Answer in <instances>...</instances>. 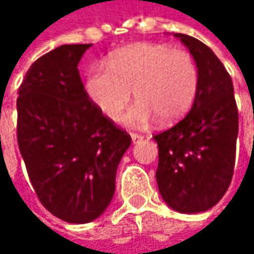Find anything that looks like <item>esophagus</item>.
I'll list each match as a JSON object with an SVG mask.
<instances>
[{
    "label": "esophagus",
    "mask_w": 254,
    "mask_h": 254,
    "mask_svg": "<svg viewBox=\"0 0 254 254\" xmlns=\"http://www.w3.org/2000/svg\"><path fill=\"white\" fill-rule=\"evenodd\" d=\"M130 138H132V142H133V144H138L139 141L144 139V136L139 135V133H130Z\"/></svg>",
    "instance_id": "34e87169"
}]
</instances>
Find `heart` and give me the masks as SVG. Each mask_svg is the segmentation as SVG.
<instances>
[{
    "label": "heart",
    "mask_w": 254,
    "mask_h": 254,
    "mask_svg": "<svg viewBox=\"0 0 254 254\" xmlns=\"http://www.w3.org/2000/svg\"><path fill=\"white\" fill-rule=\"evenodd\" d=\"M198 89V70L192 56L168 44L138 42L118 50L109 59V69L89 70L85 92L89 101L110 121L127 109L132 91L138 103L122 122L147 127L181 121L192 107Z\"/></svg>",
    "instance_id": "b5f03b06"
}]
</instances>
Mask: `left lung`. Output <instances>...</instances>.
Instances as JSON below:
<instances>
[{"mask_svg": "<svg viewBox=\"0 0 254 254\" xmlns=\"http://www.w3.org/2000/svg\"><path fill=\"white\" fill-rule=\"evenodd\" d=\"M174 35L197 64L198 89L190 113L153 136L159 147L156 179L169 207L200 213L213 207L231 184L238 110L231 76L215 53L192 36Z\"/></svg>", "mask_w": 254, "mask_h": 254, "instance_id": "left-lung-1", "label": "left lung"}]
</instances>
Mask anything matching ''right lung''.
<instances>
[{
  "mask_svg": "<svg viewBox=\"0 0 254 254\" xmlns=\"http://www.w3.org/2000/svg\"><path fill=\"white\" fill-rule=\"evenodd\" d=\"M89 47L62 45L39 57L17 98V142L33 190L48 212L70 224L104 213L130 145L127 130L85 92L77 64Z\"/></svg>",
  "mask_w": 254,
  "mask_h": 254,
  "instance_id": "obj_1",
  "label": "right lung"
}]
</instances>
